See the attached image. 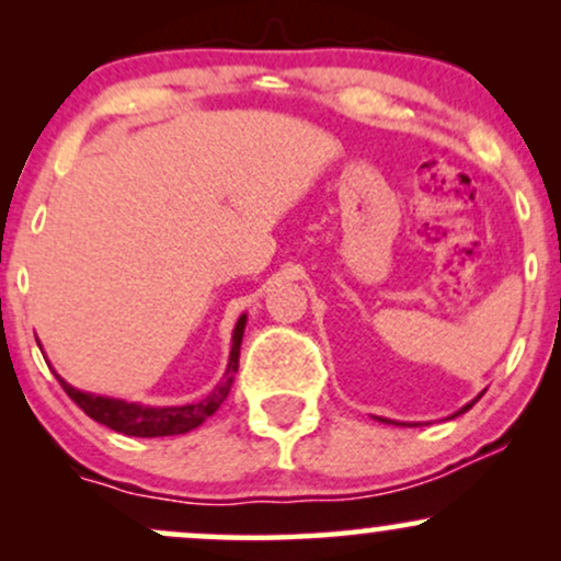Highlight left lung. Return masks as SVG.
I'll return each instance as SVG.
<instances>
[{"instance_id":"1","label":"left lung","mask_w":561,"mask_h":561,"mask_svg":"<svg viewBox=\"0 0 561 561\" xmlns=\"http://www.w3.org/2000/svg\"><path fill=\"white\" fill-rule=\"evenodd\" d=\"M474 403H478V398H474V401H472V403H467V405H465V409H461V411H459V414H465V411H469V409H472V405H474ZM459 414H454V416H459ZM379 422H388V424H398V422H390V420H379ZM411 427H414V424H411Z\"/></svg>"}]
</instances>
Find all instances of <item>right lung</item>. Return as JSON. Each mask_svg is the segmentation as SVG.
<instances>
[{"instance_id":"add662e5","label":"right lung","mask_w":561,"mask_h":561,"mask_svg":"<svg viewBox=\"0 0 561 561\" xmlns=\"http://www.w3.org/2000/svg\"><path fill=\"white\" fill-rule=\"evenodd\" d=\"M248 317H240L234 327V337H231V353H229V366L227 375L221 382L216 385V390L210 392L203 401L190 403V405H171V409H150V405L139 403H126L115 401V398H102V396H89L70 388L66 379H60L62 390L68 392L70 401H73L87 416H92L94 422L105 424V427L115 430V433H124L128 437H165V435H184L190 430H195L208 420L210 414H216V409L227 401L231 382H234L237 366H240V345H242V332Z\"/></svg>"}]
</instances>
